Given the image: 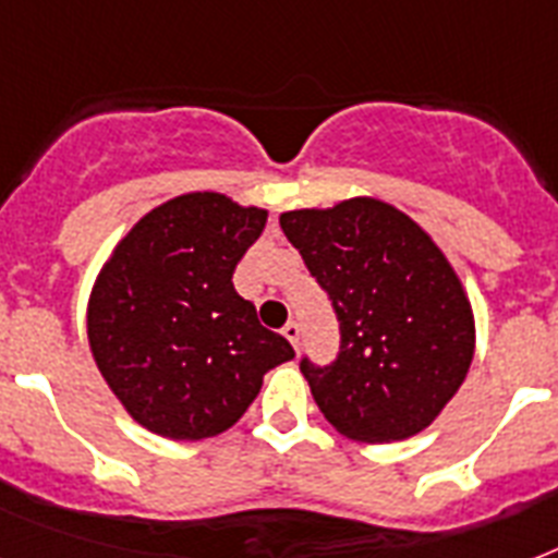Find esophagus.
<instances>
[{
  "label": "esophagus",
  "instance_id": "34e87169",
  "mask_svg": "<svg viewBox=\"0 0 558 558\" xmlns=\"http://www.w3.org/2000/svg\"><path fill=\"white\" fill-rule=\"evenodd\" d=\"M283 336H287L292 348H298V344H301V324L289 322L287 327H283Z\"/></svg>",
  "mask_w": 558,
  "mask_h": 558
}]
</instances>
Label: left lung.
Returning a JSON list of instances; mask_svg holds the SVG:
<instances>
[{"instance_id": "obj_1", "label": "left lung", "mask_w": 558, "mask_h": 558, "mask_svg": "<svg viewBox=\"0 0 558 558\" xmlns=\"http://www.w3.org/2000/svg\"><path fill=\"white\" fill-rule=\"evenodd\" d=\"M280 228L339 318V356L301 359L336 432L393 442L434 423L475 353L472 306L434 240L388 202L287 210Z\"/></svg>"}]
</instances>
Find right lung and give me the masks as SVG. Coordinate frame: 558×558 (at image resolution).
Returning a JSON list of instances; mask_svg holds the SVG:
<instances>
[{
  "instance_id": "obj_1",
  "label": "right lung",
  "mask_w": 558,
  "mask_h": 558,
  "mask_svg": "<svg viewBox=\"0 0 558 558\" xmlns=\"http://www.w3.org/2000/svg\"><path fill=\"white\" fill-rule=\"evenodd\" d=\"M263 226L266 210L185 193L138 219L100 269L86 315L92 356L147 432L217 437L245 414L263 376L295 359L231 280Z\"/></svg>"
}]
</instances>
